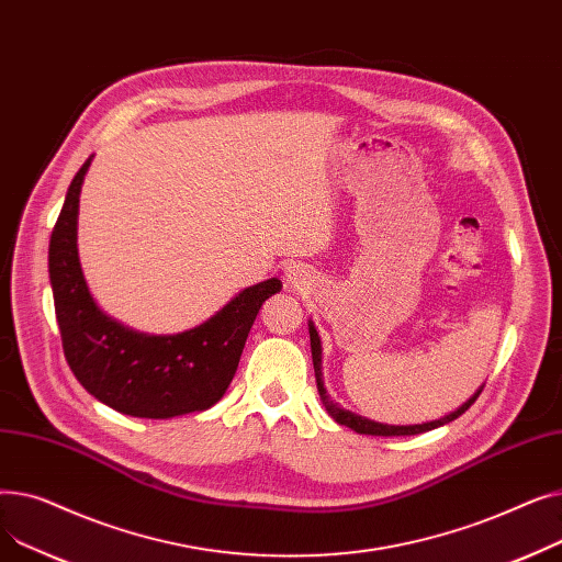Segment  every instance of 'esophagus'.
Segmentation results:
<instances>
[{
  "label": "esophagus",
  "instance_id": "1",
  "mask_svg": "<svg viewBox=\"0 0 562 562\" xmlns=\"http://www.w3.org/2000/svg\"><path fill=\"white\" fill-rule=\"evenodd\" d=\"M310 280V273L305 271V266H289L286 269V273H284V282H286V286H293V289H299V286H305V282Z\"/></svg>",
  "mask_w": 562,
  "mask_h": 562
}]
</instances>
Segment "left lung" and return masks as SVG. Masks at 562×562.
<instances>
[{"instance_id":"obj_1","label":"left lung","mask_w":562,"mask_h":562,"mask_svg":"<svg viewBox=\"0 0 562 562\" xmlns=\"http://www.w3.org/2000/svg\"><path fill=\"white\" fill-rule=\"evenodd\" d=\"M307 328H310V344H312V362H314V375H316V390H318V396H321V403L326 405L328 415L339 424V426H346L350 430H356L360 435H380V437H405V435H419V432H428L432 428H439L445 426L453 419H458L462 412H467L471 407V403H474L479 398V394L483 392V385L471 394L462 405H458L453 412H449V415L439 417V419H432V422H424V424H380V422H373V419H367L362 415H356V412H350L346 407H341L339 403H335L326 390V385H323V367H321V360H323V346H321V337L314 328V321H307Z\"/></svg>"}]
</instances>
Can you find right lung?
Masks as SVG:
<instances>
[{"mask_svg": "<svg viewBox=\"0 0 562 562\" xmlns=\"http://www.w3.org/2000/svg\"><path fill=\"white\" fill-rule=\"evenodd\" d=\"M68 187L49 239V282L66 360L81 387L100 403L138 419H172L204 412L227 392L252 323L282 289L278 278L246 286L200 326L175 335H147L111 318L86 284L77 218L83 177Z\"/></svg>", "mask_w": 562, "mask_h": 562, "instance_id": "add662e5", "label": "right lung"}]
</instances>
